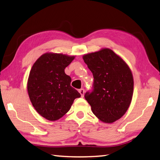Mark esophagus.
I'll return each mask as SVG.
<instances>
[{
    "mask_svg": "<svg viewBox=\"0 0 160 160\" xmlns=\"http://www.w3.org/2000/svg\"><path fill=\"white\" fill-rule=\"evenodd\" d=\"M79 93H80L81 96L83 97V96H84V89H80L79 90Z\"/></svg>",
    "mask_w": 160,
    "mask_h": 160,
    "instance_id": "obj_1",
    "label": "esophagus"
}]
</instances>
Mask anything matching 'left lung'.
Masks as SVG:
<instances>
[{
  "mask_svg": "<svg viewBox=\"0 0 160 160\" xmlns=\"http://www.w3.org/2000/svg\"><path fill=\"white\" fill-rule=\"evenodd\" d=\"M93 73V91L84 95L93 114L105 123H113L125 114L133 93L130 68L110 49L83 56Z\"/></svg>",
  "mask_w": 160,
  "mask_h": 160,
  "instance_id": "1",
  "label": "left lung"
}]
</instances>
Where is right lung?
<instances>
[{"label": "right lung", "mask_w": 160, "mask_h": 160, "mask_svg": "<svg viewBox=\"0 0 160 160\" xmlns=\"http://www.w3.org/2000/svg\"><path fill=\"white\" fill-rule=\"evenodd\" d=\"M75 56L46 53L32 67L28 81L31 102L38 113L50 121L59 120L81 96L71 86V78L64 69Z\"/></svg>", "instance_id": "1"}]
</instances>
